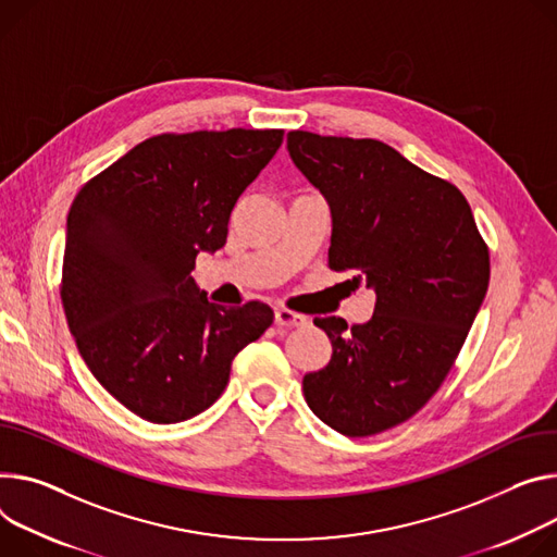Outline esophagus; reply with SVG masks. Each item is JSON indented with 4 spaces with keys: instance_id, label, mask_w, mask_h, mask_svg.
<instances>
[{
    "instance_id": "1",
    "label": "esophagus",
    "mask_w": 557,
    "mask_h": 557,
    "mask_svg": "<svg viewBox=\"0 0 557 557\" xmlns=\"http://www.w3.org/2000/svg\"><path fill=\"white\" fill-rule=\"evenodd\" d=\"M275 324L282 329H297V326H305L307 318L293 313L288 309H275Z\"/></svg>"
}]
</instances>
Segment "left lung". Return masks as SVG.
Returning <instances> with one entry per match:
<instances>
[{
    "instance_id": "8db88e82",
    "label": "left lung",
    "mask_w": 557,
    "mask_h": 557,
    "mask_svg": "<svg viewBox=\"0 0 557 557\" xmlns=\"http://www.w3.org/2000/svg\"><path fill=\"white\" fill-rule=\"evenodd\" d=\"M286 148L329 205V267L377 295L367 324L315 320L333 352L301 388L337 433L375 435L444 382L484 301L488 248L465 195L384 141L290 131Z\"/></svg>"
}]
</instances>
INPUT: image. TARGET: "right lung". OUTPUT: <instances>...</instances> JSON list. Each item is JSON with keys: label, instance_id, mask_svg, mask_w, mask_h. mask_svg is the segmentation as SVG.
Returning a JSON list of instances; mask_svg holds the SVG:
<instances>
[{"label": "right lung", "instance_id": "add662e5", "mask_svg": "<svg viewBox=\"0 0 557 557\" xmlns=\"http://www.w3.org/2000/svg\"><path fill=\"white\" fill-rule=\"evenodd\" d=\"M284 131L150 137L75 197L66 220L62 301L86 367L141 420L207 411L237 352L273 322L260 301L220 307L190 271L226 244L246 186Z\"/></svg>", "mask_w": 557, "mask_h": 557}]
</instances>
